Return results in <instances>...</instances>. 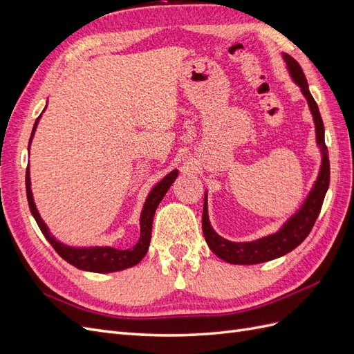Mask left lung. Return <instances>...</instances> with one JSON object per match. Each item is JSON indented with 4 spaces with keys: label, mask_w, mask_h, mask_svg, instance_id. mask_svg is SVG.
<instances>
[{
    "label": "left lung",
    "mask_w": 354,
    "mask_h": 354,
    "mask_svg": "<svg viewBox=\"0 0 354 354\" xmlns=\"http://www.w3.org/2000/svg\"><path fill=\"white\" fill-rule=\"evenodd\" d=\"M283 60L294 82L301 88V93L307 99L310 112L313 115V121L316 127V142L322 151V167H320L319 176L315 186L310 190L307 199L303 207L299 208L294 216L289 218L279 232H276L269 236L257 239L252 242H230L221 238L220 234L214 232L208 218V207H207V194L203 199V212H202V232L203 236L211 251L220 257L221 260L230 264H259L264 261H270L282 257L288 252L295 250L307 236L310 230L313 229L315 221L319 216L320 208L329 187V156L328 147L325 145V127L322 116H320L317 103L315 102L312 93L308 90V84L304 77V72L298 62L289 55L283 53Z\"/></svg>",
    "instance_id": "left-lung-1"
}]
</instances>
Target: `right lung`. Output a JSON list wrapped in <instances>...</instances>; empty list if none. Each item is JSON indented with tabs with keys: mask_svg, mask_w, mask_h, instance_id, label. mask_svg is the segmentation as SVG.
Masks as SVG:
<instances>
[{
	"mask_svg": "<svg viewBox=\"0 0 354 354\" xmlns=\"http://www.w3.org/2000/svg\"><path fill=\"white\" fill-rule=\"evenodd\" d=\"M38 121H39V116L37 118L34 128H32L29 145L32 142V137L35 134ZM177 174H178L177 169L171 171L168 176H165L151 190V194H149L145 202V207L140 216V238H138V242L130 250H116V248H111V246L72 248V246H68L65 243L56 241L55 236H51V233L48 232L47 224L39 217L34 198H32L29 167L26 168V196H28L30 212L32 216H34L38 227L41 229L42 234H44L46 239L51 243L53 248L56 250V252L62 257L63 260L75 267H78L81 270L94 272V273H111V272H120V270L128 269V267H133L143 260V257L149 250V243H151V238H152V221H153L155 211L159 205V202L162 201L164 195L168 192L169 186L174 183Z\"/></svg>",
	"mask_w": 354,
	"mask_h": 354,
	"instance_id": "obj_1",
	"label": "right lung"
}]
</instances>
